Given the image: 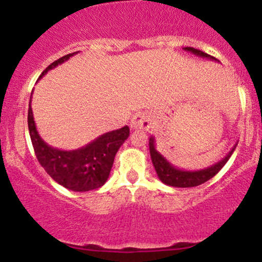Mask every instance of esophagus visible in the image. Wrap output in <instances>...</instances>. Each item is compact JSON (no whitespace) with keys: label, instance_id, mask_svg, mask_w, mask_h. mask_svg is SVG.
<instances>
[{"label":"esophagus","instance_id":"1","mask_svg":"<svg viewBox=\"0 0 262 262\" xmlns=\"http://www.w3.org/2000/svg\"><path fill=\"white\" fill-rule=\"evenodd\" d=\"M150 115L147 113H137L130 120V128L134 130H148L150 128Z\"/></svg>","mask_w":262,"mask_h":262}]
</instances>
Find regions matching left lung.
I'll return each instance as SVG.
<instances>
[{
	"label": "left lung",
	"mask_w": 262,
	"mask_h": 262,
	"mask_svg": "<svg viewBox=\"0 0 262 262\" xmlns=\"http://www.w3.org/2000/svg\"><path fill=\"white\" fill-rule=\"evenodd\" d=\"M185 50L192 53V54L198 55V57L208 58L210 60H216L215 58L212 57V55L207 54V53L202 52L199 49L191 48V47H185ZM237 144H234V147L229 150L228 155L221 160L219 162H216L215 165H212L210 167L204 168V170H198V171H185L180 170V168L175 167L173 165H171L157 149H156L155 146V138L150 137L149 138V153L150 158H152V163L155 166V170L157 172L158 179L163 182V184L168 185V186L173 187H194L198 186V185H202L204 182L214 178L216 173L221 171V168L223 167L227 163V161L229 160V157L232 156L233 150L236 149Z\"/></svg>",
	"instance_id": "1"
}]
</instances>
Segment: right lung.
Returning a JSON list of instances; mask_svg holds the SVG:
<instances>
[{
	"label": "right lung",
	"mask_w": 262,
	"mask_h": 262,
	"mask_svg": "<svg viewBox=\"0 0 262 262\" xmlns=\"http://www.w3.org/2000/svg\"><path fill=\"white\" fill-rule=\"evenodd\" d=\"M77 52L64 55L49 64L40 78L58 64H62ZM28 126L31 143L39 163L55 182L72 191H89L105 184L112 171L118 149L129 137V126L107 132L91 143L75 150H62L47 144L39 136L29 102Z\"/></svg>",
	"instance_id": "add662e5"
}]
</instances>
